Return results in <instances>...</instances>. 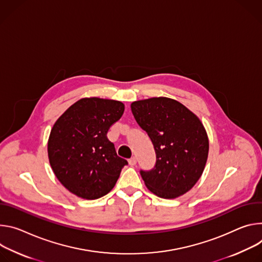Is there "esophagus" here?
<instances>
[{
	"label": "esophagus",
	"mask_w": 262,
	"mask_h": 262,
	"mask_svg": "<svg viewBox=\"0 0 262 262\" xmlns=\"http://www.w3.org/2000/svg\"><path fill=\"white\" fill-rule=\"evenodd\" d=\"M128 162H129V164H130V165H132V166H133V165H135V164H136V158H135V157H132V158H130V159L128 160Z\"/></svg>",
	"instance_id": "34e87169"
}]
</instances>
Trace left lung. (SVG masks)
<instances>
[{
    "mask_svg": "<svg viewBox=\"0 0 262 262\" xmlns=\"http://www.w3.org/2000/svg\"><path fill=\"white\" fill-rule=\"evenodd\" d=\"M131 110L151 138L156 164L140 170L147 188L162 199H175L190 190L204 171L209 140L198 116L180 102L165 98L135 101Z\"/></svg>",
    "mask_w": 262,
    "mask_h": 262,
    "instance_id": "left-lung-1",
    "label": "left lung"
}]
</instances>
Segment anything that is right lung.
Listing matches in <instances>:
<instances>
[{
    "label": "right lung",
    "mask_w": 262,
    "mask_h": 262,
    "mask_svg": "<svg viewBox=\"0 0 262 262\" xmlns=\"http://www.w3.org/2000/svg\"><path fill=\"white\" fill-rule=\"evenodd\" d=\"M124 110L120 101L83 98L53 125L48 140L51 167L59 182L77 196L96 200L107 194L128 164L107 138L109 128Z\"/></svg>",
    "instance_id": "1"
}]
</instances>
